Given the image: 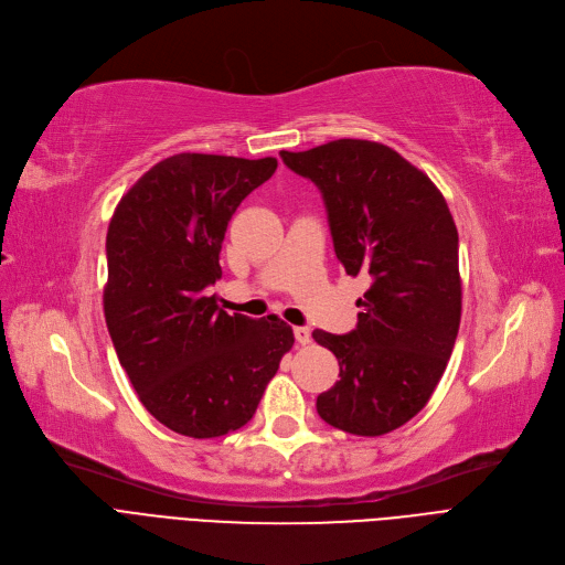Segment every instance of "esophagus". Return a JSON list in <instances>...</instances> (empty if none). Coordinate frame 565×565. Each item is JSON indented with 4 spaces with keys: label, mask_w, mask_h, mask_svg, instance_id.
<instances>
[{
    "label": "esophagus",
    "mask_w": 565,
    "mask_h": 565,
    "mask_svg": "<svg viewBox=\"0 0 565 565\" xmlns=\"http://www.w3.org/2000/svg\"><path fill=\"white\" fill-rule=\"evenodd\" d=\"M292 332H296V339H298V343H302V347H307V343L311 341V330H309V328H305V326L296 328Z\"/></svg>",
    "instance_id": "obj_1"
}]
</instances>
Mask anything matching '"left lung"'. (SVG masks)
<instances>
[{
    "mask_svg": "<svg viewBox=\"0 0 565 565\" xmlns=\"http://www.w3.org/2000/svg\"><path fill=\"white\" fill-rule=\"evenodd\" d=\"M284 163L321 189L334 254L347 275H366L358 326L313 330L339 360V381L316 411L349 434L406 425L446 372L459 318V235L444 193L392 147L341 138Z\"/></svg>",
    "mask_w": 565,
    "mask_h": 565,
    "instance_id": "obj_1",
    "label": "left lung"
}]
</instances>
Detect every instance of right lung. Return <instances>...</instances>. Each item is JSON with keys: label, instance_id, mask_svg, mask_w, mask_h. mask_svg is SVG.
<instances>
[{"label": "right lung", "instance_id": "obj_1", "mask_svg": "<svg viewBox=\"0 0 565 565\" xmlns=\"http://www.w3.org/2000/svg\"><path fill=\"white\" fill-rule=\"evenodd\" d=\"M275 170V157H168L110 218L104 313L113 347L142 406L182 436L247 425L296 341L281 318L231 316L207 296L222 277L231 216Z\"/></svg>", "mask_w": 565, "mask_h": 565}]
</instances>
